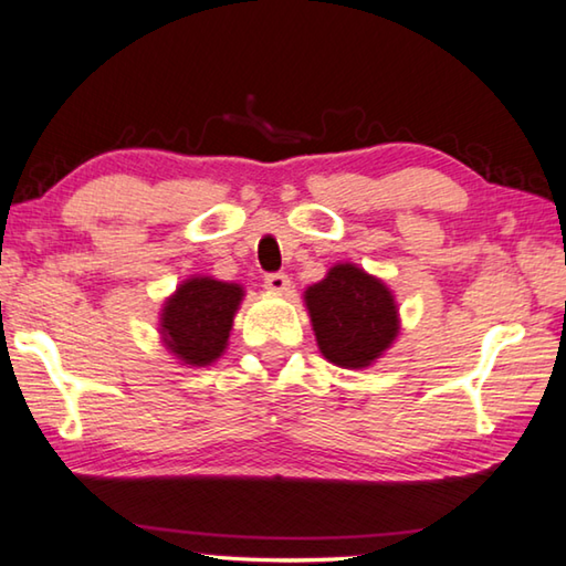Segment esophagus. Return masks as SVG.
<instances>
[{
  "instance_id": "34e87169",
  "label": "esophagus",
  "mask_w": 566,
  "mask_h": 566,
  "mask_svg": "<svg viewBox=\"0 0 566 566\" xmlns=\"http://www.w3.org/2000/svg\"><path fill=\"white\" fill-rule=\"evenodd\" d=\"M264 286L270 292H276V294H284L286 290H290V274L284 272H272L264 276Z\"/></svg>"
}]
</instances>
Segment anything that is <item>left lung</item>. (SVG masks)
<instances>
[{
	"label": "left lung",
	"instance_id": "left-lung-1",
	"mask_svg": "<svg viewBox=\"0 0 566 566\" xmlns=\"http://www.w3.org/2000/svg\"><path fill=\"white\" fill-rule=\"evenodd\" d=\"M304 300L319 349L337 367H369L399 332L395 296L354 264L332 266Z\"/></svg>",
	"mask_w": 566,
	"mask_h": 566
}]
</instances>
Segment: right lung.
Returning a JSON list of instances; mask_svg holds the SVG:
<instances>
[{"label":"right lung","instance_id":"right-lung-1","mask_svg":"<svg viewBox=\"0 0 566 566\" xmlns=\"http://www.w3.org/2000/svg\"><path fill=\"white\" fill-rule=\"evenodd\" d=\"M242 286L195 276L179 284L175 296H169L161 312V337L177 357L205 367L224 352Z\"/></svg>","mask_w":566,"mask_h":566}]
</instances>
